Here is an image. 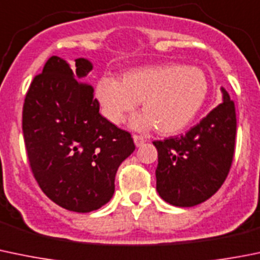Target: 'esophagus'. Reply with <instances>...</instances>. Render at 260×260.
I'll return each mask as SVG.
<instances>
[{
  "label": "esophagus",
  "instance_id": "esophagus-1",
  "mask_svg": "<svg viewBox=\"0 0 260 260\" xmlns=\"http://www.w3.org/2000/svg\"><path fill=\"white\" fill-rule=\"evenodd\" d=\"M133 141H135V145L137 146V147H141V146H143V143L146 142V140L142 137V136H137V135L133 136Z\"/></svg>",
  "mask_w": 260,
  "mask_h": 260
}]
</instances>
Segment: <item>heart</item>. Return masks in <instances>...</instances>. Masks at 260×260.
I'll return each mask as SVG.
<instances>
[{"instance_id": "1", "label": "heart", "mask_w": 260, "mask_h": 260, "mask_svg": "<svg viewBox=\"0 0 260 260\" xmlns=\"http://www.w3.org/2000/svg\"><path fill=\"white\" fill-rule=\"evenodd\" d=\"M208 84L197 67L156 64L125 72L120 82L103 77L95 87L102 114L120 124L141 103L143 113L133 119L138 129L156 128L161 135H175L186 127L202 108Z\"/></svg>"}]
</instances>
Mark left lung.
<instances>
[{
	"label": "left lung",
	"instance_id": "1",
	"mask_svg": "<svg viewBox=\"0 0 260 260\" xmlns=\"http://www.w3.org/2000/svg\"><path fill=\"white\" fill-rule=\"evenodd\" d=\"M222 103L180 137L155 141L158 164L156 190L176 207H193L211 198L225 181L234 157L235 104L223 87Z\"/></svg>",
	"mask_w": 260,
	"mask_h": 260
}]
</instances>
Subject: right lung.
<instances>
[{
  "label": "right lung",
  "mask_w": 260,
  "mask_h": 260,
  "mask_svg": "<svg viewBox=\"0 0 260 260\" xmlns=\"http://www.w3.org/2000/svg\"><path fill=\"white\" fill-rule=\"evenodd\" d=\"M86 58L75 67L53 55L34 77L22 110L30 168L49 200L74 212L99 210L114 194L115 174L135 151L132 137L99 113L94 89L84 84Z\"/></svg>",
  "instance_id": "right-lung-1"
}]
</instances>
